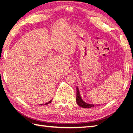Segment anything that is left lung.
I'll use <instances>...</instances> for the list:
<instances>
[{"instance_id":"8db88e82","label":"left lung","mask_w":133,"mask_h":133,"mask_svg":"<svg viewBox=\"0 0 133 133\" xmlns=\"http://www.w3.org/2000/svg\"><path fill=\"white\" fill-rule=\"evenodd\" d=\"M76 101H77V103L78 105L83 107V108H90V107H94L95 106L94 104L87 103L83 101V99L81 98L78 87H77V98H76ZM97 106H98V104Z\"/></svg>"}]
</instances>
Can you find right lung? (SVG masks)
<instances>
[{"mask_svg": "<svg viewBox=\"0 0 133 133\" xmlns=\"http://www.w3.org/2000/svg\"><path fill=\"white\" fill-rule=\"evenodd\" d=\"M51 101H52V100H51V101H49V102H48V103H45V104H49V103H51ZM41 105L42 106V104H41Z\"/></svg>", "mask_w": 133, "mask_h": 133, "instance_id": "obj_1", "label": "right lung"}]
</instances>
